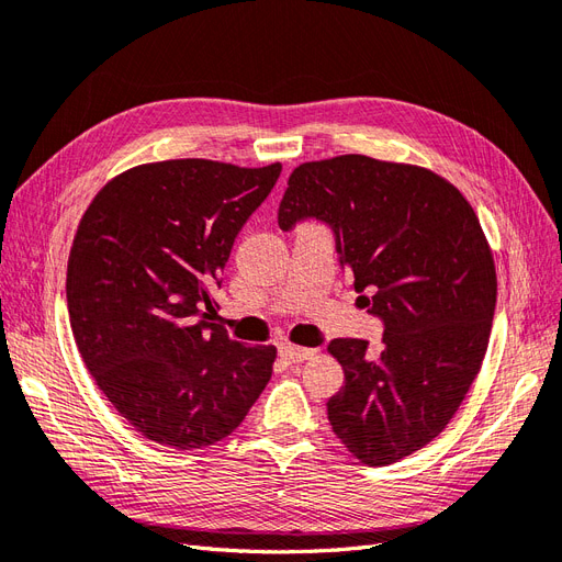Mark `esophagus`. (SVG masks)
<instances>
[{
    "label": "esophagus",
    "mask_w": 562,
    "mask_h": 562,
    "mask_svg": "<svg viewBox=\"0 0 562 562\" xmlns=\"http://www.w3.org/2000/svg\"><path fill=\"white\" fill-rule=\"evenodd\" d=\"M279 356L285 363H300V361L312 359L314 349H304V347H295V345H281Z\"/></svg>",
    "instance_id": "1"
}]
</instances>
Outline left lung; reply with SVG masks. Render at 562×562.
Wrapping results in <instances>:
<instances>
[{
  "label": "left lung",
  "instance_id": "obj_1",
  "mask_svg": "<svg viewBox=\"0 0 562 562\" xmlns=\"http://www.w3.org/2000/svg\"><path fill=\"white\" fill-rule=\"evenodd\" d=\"M330 227L339 267L382 345L333 339L345 384L328 419L368 467L417 452L448 427L475 380L497 302L495 262L469 201L417 166L345 155L297 166L279 227Z\"/></svg>",
  "mask_w": 562,
  "mask_h": 562
}]
</instances>
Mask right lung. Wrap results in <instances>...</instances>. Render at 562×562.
<instances>
[{"label": "right lung", "instance_id": "add662e5", "mask_svg": "<svg viewBox=\"0 0 562 562\" xmlns=\"http://www.w3.org/2000/svg\"><path fill=\"white\" fill-rule=\"evenodd\" d=\"M281 164H145L83 213L67 262V310L83 363L135 431L176 450L227 438L271 378L274 347L213 323L236 236Z\"/></svg>", "mask_w": 562, "mask_h": 562}]
</instances>
